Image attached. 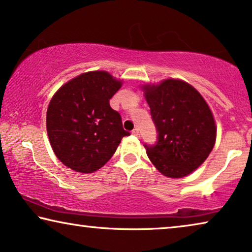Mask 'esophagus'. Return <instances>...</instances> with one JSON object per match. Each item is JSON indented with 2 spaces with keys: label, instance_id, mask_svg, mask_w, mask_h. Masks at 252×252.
Instances as JSON below:
<instances>
[{
  "label": "esophagus",
  "instance_id": "obj_1",
  "mask_svg": "<svg viewBox=\"0 0 252 252\" xmlns=\"http://www.w3.org/2000/svg\"><path fill=\"white\" fill-rule=\"evenodd\" d=\"M132 134H134V136H137V137L140 136V134H139V130L137 129V127H136V129L132 130Z\"/></svg>",
  "mask_w": 252,
  "mask_h": 252
}]
</instances>
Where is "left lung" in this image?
I'll use <instances>...</instances> for the list:
<instances>
[{
  "label": "left lung",
  "mask_w": 252,
  "mask_h": 252,
  "mask_svg": "<svg viewBox=\"0 0 252 252\" xmlns=\"http://www.w3.org/2000/svg\"><path fill=\"white\" fill-rule=\"evenodd\" d=\"M144 90L157 131L156 144L144 145L149 159L170 178L190 174L215 145V121L207 103L192 86L175 79Z\"/></svg>",
  "instance_id": "1"
}]
</instances>
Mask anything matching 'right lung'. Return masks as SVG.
<instances>
[{"label":"right lung","mask_w":252,"mask_h":252,"mask_svg":"<svg viewBox=\"0 0 252 252\" xmlns=\"http://www.w3.org/2000/svg\"><path fill=\"white\" fill-rule=\"evenodd\" d=\"M121 82L105 71L82 73L62 86L47 108L46 127L56 157L76 172L93 173L113 156L123 129L110 99Z\"/></svg>","instance_id":"1"}]
</instances>
